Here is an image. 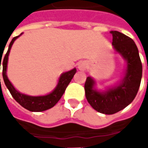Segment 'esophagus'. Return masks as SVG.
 Instances as JSON below:
<instances>
[{"label": "esophagus", "mask_w": 148, "mask_h": 148, "mask_svg": "<svg viewBox=\"0 0 148 148\" xmlns=\"http://www.w3.org/2000/svg\"><path fill=\"white\" fill-rule=\"evenodd\" d=\"M86 67L87 64L86 62H81V63L78 64V69H79L80 71H85V70L86 69Z\"/></svg>", "instance_id": "esophagus-1"}]
</instances>
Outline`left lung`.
I'll return each mask as SVG.
<instances>
[{
  "mask_svg": "<svg viewBox=\"0 0 148 148\" xmlns=\"http://www.w3.org/2000/svg\"><path fill=\"white\" fill-rule=\"evenodd\" d=\"M110 32L114 49L127 60L125 77L118 86L103 93L93 90L95 82L90 77H86L85 83L86 97L89 104L97 112L108 115L121 111L133 101L142 77V62L135 42L117 31Z\"/></svg>",
  "mask_w": 148,
  "mask_h": 148,
  "instance_id": "obj_1",
  "label": "left lung"
}]
</instances>
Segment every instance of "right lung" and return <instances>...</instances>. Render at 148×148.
<instances>
[{
	"label": "right lung",
	"mask_w": 148,
	"mask_h": 148,
	"mask_svg": "<svg viewBox=\"0 0 148 148\" xmlns=\"http://www.w3.org/2000/svg\"><path fill=\"white\" fill-rule=\"evenodd\" d=\"M20 36L14 37L13 39H12L11 42H10V44L8 46V51L5 54V57H4V59H3V71H2L3 79H4V82H5V86L8 89L12 97L21 106H23L24 109L32 112L45 111L47 109H51L53 106H55L58 101L60 100V98L62 96V94L64 93L66 87L69 85V83L71 82V79L74 77V74L76 73V69L74 68L73 70H71V71L66 72L64 74H62L61 77H59L58 83L56 88H55V90L52 93H49V94L46 95V96L32 97L19 93L17 90H15L13 86L12 85L11 82L8 79V77L6 75V69H7L8 55H9V51H10L12 45L14 42L15 40L17 39ZM2 55H1V58H2ZM1 62V59L0 60V67Z\"/></svg>",
	"instance_id": "add662e5"
}]
</instances>
